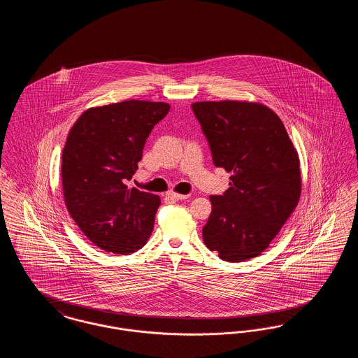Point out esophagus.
<instances>
[{"mask_svg":"<svg viewBox=\"0 0 358 358\" xmlns=\"http://www.w3.org/2000/svg\"><path fill=\"white\" fill-rule=\"evenodd\" d=\"M166 197L169 200H173V201H178V200H185L189 196L187 194H180V193H176V192H169V193H166Z\"/></svg>","mask_w":358,"mask_h":358,"instance_id":"obj_1","label":"esophagus"}]
</instances>
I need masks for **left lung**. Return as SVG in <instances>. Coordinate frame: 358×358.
Listing matches in <instances>:
<instances>
[{
    "mask_svg": "<svg viewBox=\"0 0 358 358\" xmlns=\"http://www.w3.org/2000/svg\"><path fill=\"white\" fill-rule=\"evenodd\" d=\"M213 164L231 171L229 187L210 196L205 245L225 262L260 255L279 234L301 196L298 153L280 118L260 103L196 102Z\"/></svg>",
    "mask_w": 358,
    "mask_h": 358,
    "instance_id": "obj_1",
    "label": "left lung"
}]
</instances>
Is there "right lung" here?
I'll return each instance as SVG.
<instances>
[{
  "label": "right lung",
  "instance_id": "add662e5",
  "mask_svg": "<svg viewBox=\"0 0 358 358\" xmlns=\"http://www.w3.org/2000/svg\"><path fill=\"white\" fill-rule=\"evenodd\" d=\"M169 110L168 103L146 101L92 107L69 131L62 155L64 201L87 238L107 252H136L153 232L159 197L126 182Z\"/></svg>",
  "mask_w": 358,
  "mask_h": 358
}]
</instances>
